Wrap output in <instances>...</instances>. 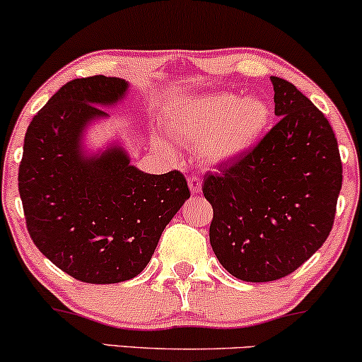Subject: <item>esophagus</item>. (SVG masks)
<instances>
[{
    "label": "esophagus",
    "mask_w": 362,
    "mask_h": 362,
    "mask_svg": "<svg viewBox=\"0 0 362 362\" xmlns=\"http://www.w3.org/2000/svg\"><path fill=\"white\" fill-rule=\"evenodd\" d=\"M189 187H190V192H192L194 195L201 194L202 190V180L199 177H190L189 178Z\"/></svg>",
    "instance_id": "obj_1"
}]
</instances>
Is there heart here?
I'll use <instances>...</instances> for the list:
<instances>
[{
    "label": "heart",
    "instance_id": "obj_1",
    "mask_svg": "<svg viewBox=\"0 0 362 362\" xmlns=\"http://www.w3.org/2000/svg\"><path fill=\"white\" fill-rule=\"evenodd\" d=\"M269 122L271 107L264 98L221 91L180 103L167 115L165 127L173 139L197 144L204 163L221 165L250 151Z\"/></svg>",
    "mask_w": 362,
    "mask_h": 362
}]
</instances>
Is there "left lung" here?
<instances>
[{
	"instance_id": "left-lung-1",
	"label": "left lung",
	"mask_w": 362,
	"mask_h": 362,
	"mask_svg": "<svg viewBox=\"0 0 362 362\" xmlns=\"http://www.w3.org/2000/svg\"><path fill=\"white\" fill-rule=\"evenodd\" d=\"M279 122L202 192L211 247L236 279L286 277L325 243L342 187L339 144L325 115L293 83L271 76Z\"/></svg>"
}]
</instances>
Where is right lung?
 I'll return each instance as SVG.
<instances>
[{"instance_id":"add662e5","label":"right lung","mask_w":362,"mask_h":362,"mask_svg":"<svg viewBox=\"0 0 362 362\" xmlns=\"http://www.w3.org/2000/svg\"><path fill=\"white\" fill-rule=\"evenodd\" d=\"M129 83L103 74L66 83L27 129L18 168L25 221L35 247L61 271L90 284H115L146 267L163 233L190 197L178 170L151 175L112 144L83 151L101 107L124 100Z\"/></svg>"}]
</instances>
